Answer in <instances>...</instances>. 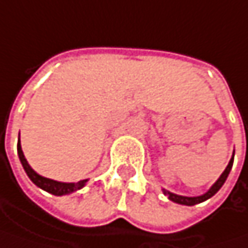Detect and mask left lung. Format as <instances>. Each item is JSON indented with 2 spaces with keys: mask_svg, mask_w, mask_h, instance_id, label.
I'll return each mask as SVG.
<instances>
[{
  "mask_svg": "<svg viewBox=\"0 0 248 248\" xmlns=\"http://www.w3.org/2000/svg\"><path fill=\"white\" fill-rule=\"evenodd\" d=\"M233 160H234V153H233V156H232V159H230V162H229L227 168H226L224 171L221 173V176L217 179V182H216L213 186H212L209 190L206 191L204 194H202V196H196V197L179 196V194L170 193L169 190H165V189H163V194H165V196H168V197H169V200H171V202L179 203V204H185V206H194V204H197V203H202V202H204V200L210 199L212 196H214L217 191L221 189V186L224 185V182H226V179H227V176H229L230 170H232V168H233Z\"/></svg>",
  "mask_w": 248,
  "mask_h": 248,
  "instance_id": "8db88e82",
  "label": "left lung"
}]
</instances>
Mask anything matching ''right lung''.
<instances>
[{
    "instance_id": "1",
    "label": "right lung",
    "mask_w": 248,
    "mask_h": 248,
    "mask_svg": "<svg viewBox=\"0 0 248 248\" xmlns=\"http://www.w3.org/2000/svg\"><path fill=\"white\" fill-rule=\"evenodd\" d=\"M16 149H18V156H19L21 165H22V168L25 170V173L28 174V177L31 179V182L34 183L35 186H38V187L42 189V190L48 191V193H51V194H55V196H63V194H69V193L80 190V189L86 185V182H88V179H85V180H79L77 183H63V182H57V180L44 177V176L38 174V173L28 165V162H27V159H25V156H24V152H22V149H21V142H19V140H18V146H16Z\"/></svg>"
}]
</instances>
